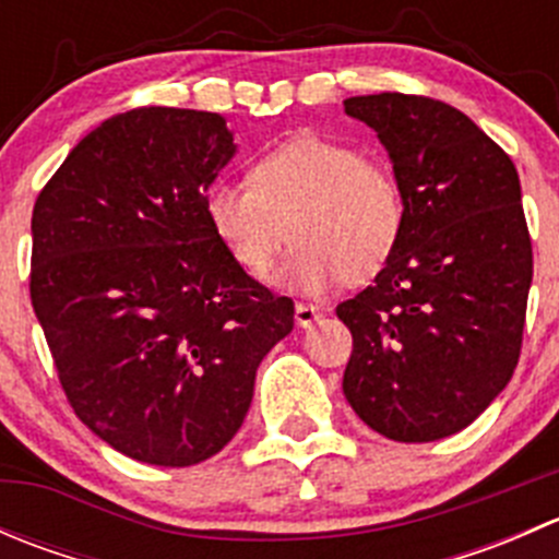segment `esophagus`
Returning a JSON list of instances; mask_svg holds the SVG:
<instances>
[{"mask_svg":"<svg viewBox=\"0 0 559 559\" xmlns=\"http://www.w3.org/2000/svg\"><path fill=\"white\" fill-rule=\"evenodd\" d=\"M319 319H321V313L316 306H306V302H300V306L295 308V321H297V326H302V330L313 326Z\"/></svg>","mask_w":559,"mask_h":559,"instance_id":"34e87169","label":"esophagus"}]
</instances>
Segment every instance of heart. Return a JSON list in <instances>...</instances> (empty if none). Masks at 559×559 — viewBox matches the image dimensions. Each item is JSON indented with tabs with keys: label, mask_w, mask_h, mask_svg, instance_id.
Segmentation results:
<instances>
[{
	"label": "heart",
	"mask_w": 559,
	"mask_h": 559,
	"mask_svg": "<svg viewBox=\"0 0 559 559\" xmlns=\"http://www.w3.org/2000/svg\"><path fill=\"white\" fill-rule=\"evenodd\" d=\"M202 207L213 238L253 278L273 267L292 235L295 248L275 284L308 297L381 273L405 227L397 175L321 134H297L264 151L248 183H213Z\"/></svg>",
	"instance_id": "heart-1"
}]
</instances>
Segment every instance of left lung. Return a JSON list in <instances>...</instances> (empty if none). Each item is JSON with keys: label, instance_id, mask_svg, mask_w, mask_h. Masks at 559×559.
Returning a JSON list of instances; mask_svg holds the SVG:
<instances>
[{"label": "left lung", "instance_id": "8db88e82", "mask_svg": "<svg viewBox=\"0 0 559 559\" xmlns=\"http://www.w3.org/2000/svg\"><path fill=\"white\" fill-rule=\"evenodd\" d=\"M403 186V238L376 284L337 306L354 352L343 394L400 443L465 430L520 362L533 248L514 162L465 112L430 97L343 99Z\"/></svg>", "mask_w": 559, "mask_h": 559}]
</instances>
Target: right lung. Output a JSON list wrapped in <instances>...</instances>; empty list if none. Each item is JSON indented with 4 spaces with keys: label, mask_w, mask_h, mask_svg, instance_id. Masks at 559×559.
<instances>
[{
    "label": "right lung",
    "mask_w": 559,
    "mask_h": 559,
    "mask_svg": "<svg viewBox=\"0 0 559 559\" xmlns=\"http://www.w3.org/2000/svg\"><path fill=\"white\" fill-rule=\"evenodd\" d=\"M235 154L218 112L140 107L88 132L32 213V306L67 400L148 465L222 452L259 362L295 326V302L240 270L205 222V191Z\"/></svg>",
    "instance_id": "add662e5"
}]
</instances>
